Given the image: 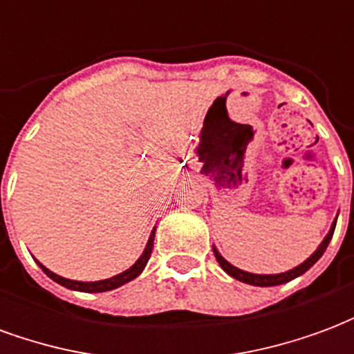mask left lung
<instances>
[{"label":"left lung","mask_w":354,"mask_h":354,"mask_svg":"<svg viewBox=\"0 0 354 354\" xmlns=\"http://www.w3.org/2000/svg\"><path fill=\"white\" fill-rule=\"evenodd\" d=\"M335 222H337V218L334 220L332 227H330V231H328V235L324 237V241L319 245V248H317V250H315V252H313L311 256L304 261V263H299L297 267L290 269V271H284V273H277V274L248 273V271H243V269H239V267L231 266L230 261L225 260L222 254L218 252V248H216V246L212 248V250H214V256H216V260H218V263H220V267H222L223 271L230 274V277H233V279H237V281L241 282H246V284H252V286H277V284H284V282H288L292 281V279L299 277V274H304L305 271H309V269H311V267L320 260V256L324 254L326 246L330 245V241H332V235H334V230H335Z\"/></svg>","instance_id":"8db88e82"}]
</instances>
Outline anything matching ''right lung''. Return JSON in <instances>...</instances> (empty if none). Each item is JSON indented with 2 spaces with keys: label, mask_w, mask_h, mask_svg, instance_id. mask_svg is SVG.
Segmentation results:
<instances>
[{
  "label": "right lung",
  "mask_w": 354,
  "mask_h": 354,
  "mask_svg": "<svg viewBox=\"0 0 354 354\" xmlns=\"http://www.w3.org/2000/svg\"><path fill=\"white\" fill-rule=\"evenodd\" d=\"M153 237H155V230L151 231V235L147 239V245L144 248V252L140 256L138 260L134 266H131L127 271L123 273L115 274V277H111V279H104V281H94V282H81V281H72V279H64V277H60V274L53 273L49 271L47 267L43 266L37 261V266L41 267L43 273L50 277L53 281L58 282V284H62L66 288L70 290H80V292H108V290H113V288H119V286H123L127 282H131L132 279H136L142 271H144V267H146L147 260H149V256H151V250H153Z\"/></svg>",
  "instance_id": "add662e5"
}]
</instances>
